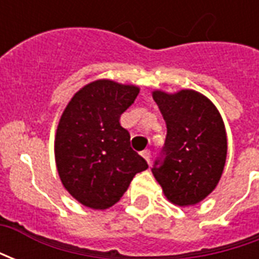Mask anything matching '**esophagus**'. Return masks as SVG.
Listing matches in <instances>:
<instances>
[{"label": "esophagus", "mask_w": 259, "mask_h": 259, "mask_svg": "<svg viewBox=\"0 0 259 259\" xmlns=\"http://www.w3.org/2000/svg\"><path fill=\"white\" fill-rule=\"evenodd\" d=\"M141 157L144 158V159H146L147 162L150 163V157H151V154H150V151H148V150H146V151L141 152Z\"/></svg>", "instance_id": "esophagus-1"}]
</instances>
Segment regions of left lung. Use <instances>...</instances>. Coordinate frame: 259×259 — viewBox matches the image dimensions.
Instances as JSON below:
<instances>
[{"instance_id":"8db88e82","label":"left lung","mask_w":259,"mask_h":259,"mask_svg":"<svg viewBox=\"0 0 259 259\" xmlns=\"http://www.w3.org/2000/svg\"><path fill=\"white\" fill-rule=\"evenodd\" d=\"M152 97L168 129L165 159L155 161L154 178L172 204L195 205L215 190L225 169L228 136L223 119L213 102L195 90H154Z\"/></svg>"}]
</instances>
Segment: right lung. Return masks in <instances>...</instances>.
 <instances>
[{
  "mask_svg": "<svg viewBox=\"0 0 259 259\" xmlns=\"http://www.w3.org/2000/svg\"><path fill=\"white\" fill-rule=\"evenodd\" d=\"M139 93V85L94 80L70 98L61 115L54 141L57 170L65 190L81 205L111 208L135 175L148 168L119 122Z\"/></svg>",
  "mask_w": 259,
  "mask_h": 259,
  "instance_id": "right-lung-1",
  "label": "right lung"
}]
</instances>
